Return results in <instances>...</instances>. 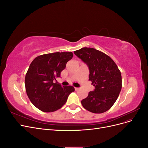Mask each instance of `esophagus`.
Listing matches in <instances>:
<instances>
[{"label": "esophagus", "instance_id": "34e87169", "mask_svg": "<svg viewBox=\"0 0 148 148\" xmlns=\"http://www.w3.org/2000/svg\"><path fill=\"white\" fill-rule=\"evenodd\" d=\"M79 89V88H76V87H75V91H78Z\"/></svg>", "mask_w": 148, "mask_h": 148}]
</instances>
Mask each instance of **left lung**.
I'll list each match as a JSON object with an SVG mask.
<instances>
[{"label": "left lung", "mask_w": 148, "mask_h": 148, "mask_svg": "<svg viewBox=\"0 0 148 148\" xmlns=\"http://www.w3.org/2000/svg\"><path fill=\"white\" fill-rule=\"evenodd\" d=\"M74 53L88 65L89 80L95 86L81 102L85 109L101 114L110 109L122 89V75L111 58L94 48L83 47Z\"/></svg>", "instance_id": "left-lung-1"}]
</instances>
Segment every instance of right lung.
<instances>
[{"label":"right lung","instance_id":"add662e5","mask_svg":"<svg viewBox=\"0 0 148 148\" xmlns=\"http://www.w3.org/2000/svg\"><path fill=\"white\" fill-rule=\"evenodd\" d=\"M72 57L71 52H58L39 56L31 63L25 76L26 91L40 110L52 112L60 109L75 91L72 86L62 87L56 80Z\"/></svg>","mask_w":148,"mask_h":148}]
</instances>
